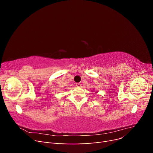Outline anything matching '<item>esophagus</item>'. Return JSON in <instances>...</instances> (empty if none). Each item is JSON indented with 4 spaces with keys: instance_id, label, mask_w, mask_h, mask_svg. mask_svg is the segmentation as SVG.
<instances>
[{
    "instance_id": "esophagus-1",
    "label": "esophagus",
    "mask_w": 153,
    "mask_h": 153,
    "mask_svg": "<svg viewBox=\"0 0 153 153\" xmlns=\"http://www.w3.org/2000/svg\"><path fill=\"white\" fill-rule=\"evenodd\" d=\"M76 86L78 87H80L82 86V84H81V83H80V82L79 83H76Z\"/></svg>"
}]
</instances>
